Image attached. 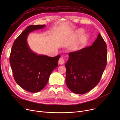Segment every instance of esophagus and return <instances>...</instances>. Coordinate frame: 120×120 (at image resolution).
<instances>
[{
  "label": "esophagus",
  "instance_id": "obj_1",
  "mask_svg": "<svg viewBox=\"0 0 120 120\" xmlns=\"http://www.w3.org/2000/svg\"><path fill=\"white\" fill-rule=\"evenodd\" d=\"M58 63L60 64H63L64 63V60L63 57H61L59 58V59L58 60Z\"/></svg>",
  "mask_w": 120,
  "mask_h": 120
}]
</instances>
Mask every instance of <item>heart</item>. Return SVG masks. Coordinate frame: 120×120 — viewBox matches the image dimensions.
Segmentation results:
<instances>
[{
    "label": "heart",
    "mask_w": 120,
    "mask_h": 120,
    "mask_svg": "<svg viewBox=\"0 0 120 120\" xmlns=\"http://www.w3.org/2000/svg\"><path fill=\"white\" fill-rule=\"evenodd\" d=\"M83 33V30L82 29H79L77 31V34H78V35H81ZM87 37L86 36H84L82 38V41H84L85 39H86Z\"/></svg>",
    "instance_id": "heart-1"
}]
</instances>
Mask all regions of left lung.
<instances>
[{
  "mask_svg": "<svg viewBox=\"0 0 120 120\" xmlns=\"http://www.w3.org/2000/svg\"><path fill=\"white\" fill-rule=\"evenodd\" d=\"M65 82L72 92L84 94L99 82L107 64L105 42L99 33L92 45L69 53Z\"/></svg>",
  "mask_w": 120,
  "mask_h": 120,
  "instance_id": "1",
  "label": "left lung"
}]
</instances>
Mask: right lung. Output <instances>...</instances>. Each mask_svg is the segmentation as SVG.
<instances>
[{
    "label": "right lung",
    "instance_id": "add662e5",
    "mask_svg": "<svg viewBox=\"0 0 120 120\" xmlns=\"http://www.w3.org/2000/svg\"><path fill=\"white\" fill-rule=\"evenodd\" d=\"M45 26H28L15 40L11 50L9 62L14 79L21 87L31 93L38 92L45 87L60 57V55L55 57L38 55L27 45L28 33Z\"/></svg>",
    "mask_w": 120,
    "mask_h": 120
}]
</instances>
